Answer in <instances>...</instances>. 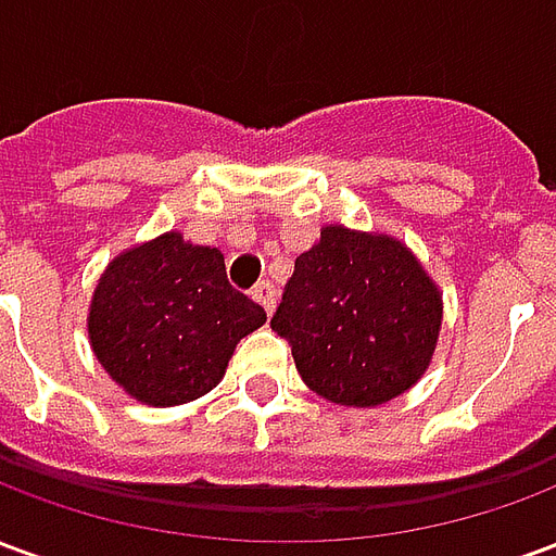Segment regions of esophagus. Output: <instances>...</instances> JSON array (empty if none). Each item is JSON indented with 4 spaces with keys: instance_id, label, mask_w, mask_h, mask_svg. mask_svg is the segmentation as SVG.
<instances>
[{
    "instance_id": "34e87169",
    "label": "esophagus",
    "mask_w": 556,
    "mask_h": 556,
    "mask_svg": "<svg viewBox=\"0 0 556 556\" xmlns=\"http://www.w3.org/2000/svg\"><path fill=\"white\" fill-rule=\"evenodd\" d=\"M253 301L262 303L267 315L274 313V306H277V289H274V282H270V279H262V282H255V286H253Z\"/></svg>"
}]
</instances>
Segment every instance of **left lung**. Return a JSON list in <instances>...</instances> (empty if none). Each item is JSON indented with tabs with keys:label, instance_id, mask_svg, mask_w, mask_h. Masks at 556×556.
I'll use <instances>...</instances> for the list:
<instances>
[{
	"label": "left lung",
	"instance_id": "1",
	"mask_svg": "<svg viewBox=\"0 0 556 556\" xmlns=\"http://www.w3.org/2000/svg\"><path fill=\"white\" fill-rule=\"evenodd\" d=\"M441 318V291L405 243L325 226L313 250L298 255L270 327L313 393L375 408L429 369Z\"/></svg>",
	"mask_w": 556,
	"mask_h": 556
}]
</instances>
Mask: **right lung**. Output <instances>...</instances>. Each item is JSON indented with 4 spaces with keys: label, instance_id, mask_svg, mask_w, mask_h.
<instances>
[{
    "label": "right lung",
    "instance_id": "obj_1",
    "mask_svg": "<svg viewBox=\"0 0 556 556\" xmlns=\"http://www.w3.org/2000/svg\"><path fill=\"white\" fill-rule=\"evenodd\" d=\"M265 321L258 303L231 289L219 250L166 231L106 265L91 294L89 342L125 393L172 408L214 390L235 345Z\"/></svg>",
    "mask_w": 556,
    "mask_h": 556
}]
</instances>
